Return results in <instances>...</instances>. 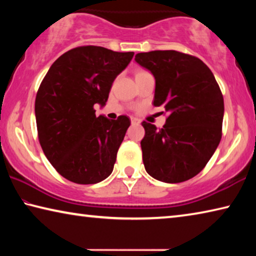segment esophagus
Returning a JSON list of instances; mask_svg holds the SVG:
<instances>
[{
    "label": "esophagus",
    "mask_w": 256,
    "mask_h": 256,
    "mask_svg": "<svg viewBox=\"0 0 256 256\" xmlns=\"http://www.w3.org/2000/svg\"><path fill=\"white\" fill-rule=\"evenodd\" d=\"M131 123H132V125H138V124L141 123V120L136 118H131Z\"/></svg>",
    "instance_id": "34e87169"
}]
</instances>
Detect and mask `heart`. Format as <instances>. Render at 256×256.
<instances>
[{
    "label": "heart",
    "instance_id": "obj_1",
    "mask_svg": "<svg viewBox=\"0 0 256 256\" xmlns=\"http://www.w3.org/2000/svg\"><path fill=\"white\" fill-rule=\"evenodd\" d=\"M142 72H146V71H138V72L136 73V74H138V73H142Z\"/></svg>",
    "mask_w": 256,
    "mask_h": 256
}]
</instances>
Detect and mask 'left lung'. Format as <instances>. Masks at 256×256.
<instances>
[{"label":"left lung","instance_id":"1","mask_svg":"<svg viewBox=\"0 0 256 256\" xmlns=\"http://www.w3.org/2000/svg\"><path fill=\"white\" fill-rule=\"evenodd\" d=\"M136 62L154 76V105L170 112L162 128L142 122L146 170L164 183L192 178L222 140L224 97L214 73L200 58L177 50L138 53Z\"/></svg>","mask_w":256,"mask_h":256}]
</instances>
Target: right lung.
Listing matches in <instances>:
<instances>
[{
    "label": "right lung",
    "mask_w": 256,
    "mask_h": 256,
    "mask_svg": "<svg viewBox=\"0 0 256 256\" xmlns=\"http://www.w3.org/2000/svg\"><path fill=\"white\" fill-rule=\"evenodd\" d=\"M134 53L100 46L68 50L52 64L38 89L34 114L38 138L46 158L64 178L96 184L112 174L131 120L96 116L115 78Z\"/></svg>",
    "instance_id": "add662e5"
}]
</instances>
